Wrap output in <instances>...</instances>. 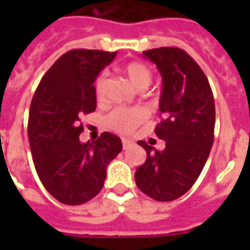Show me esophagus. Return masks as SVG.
<instances>
[{"instance_id": "34e87169", "label": "esophagus", "mask_w": 250, "mask_h": 250, "mask_svg": "<svg viewBox=\"0 0 250 250\" xmlns=\"http://www.w3.org/2000/svg\"><path fill=\"white\" fill-rule=\"evenodd\" d=\"M122 143H123V148H125V149H128L129 146H132V145H133L132 141L127 140V139H123V140H122Z\"/></svg>"}]
</instances>
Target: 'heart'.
I'll return each instance as SVG.
<instances>
[{
	"mask_svg": "<svg viewBox=\"0 0 250 250\" xmlns=\"http://www.w3.org/2000/svg\"><path fill=\"white\" fill-rule=\"evenodd\" d=\"M123 71L131 83L139 88L144 89L149 84L152 83L153 74L152 70L143 62H129L125 66ZM106 76L105 74H100L94 80V93L96 97L101 98L105 90ZM148 118L146 110L135 106V107H117L106 118V123L110 128L121 133H131L137 125H141L143 122Z\"/></svg>",
	"mask_w": 250,
	"mask_h": 250,
	"instance_id": "obj_1",
	"label": "heart"
}]
</instances>
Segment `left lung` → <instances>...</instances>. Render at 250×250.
Listing matches in <instances>:
<instances>
[{"mask_svg":"<svg viewBox=\"0 0 250 250\" xmlns=\"http://www.w3.org/2000/svg\"><path fill=\"white\" fill-rule=\"evenodd\" d=\"M143 56L156 63L162 76V122L154 132L166 148L157 150L139 141L146 161L137 167L135 180L153 200L172 201L192 188L213 146V92L201 67L183 49L165 46L143 52Z\"/></svg>","mask_w":250,"mask_h":250,"instance_id":"1","label":"left lung"}]
</instances>
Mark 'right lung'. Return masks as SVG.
Returning a JSON list of instances; mask_svg holds the SVG:
<instances>
[{
  "instance_id": "add662e5",
  "label": "right lung",
  "mask_w": 250,
  "mask_h": 250,
  "mask_svg": "<svg viewBox=\"0 0 250 250\" xmlns=\"http://www.w3.org/2000/svg\"><path fill=\"white\" fill-rule=\"evenodd\" d=\"M117 53L75 49L42 76L31 102L28 140L42 186L64 205H82L102 189L106 167L121 153L117 135L80 143V117L96 110L94 80Z\"/></svg>"
}]
</instances>
